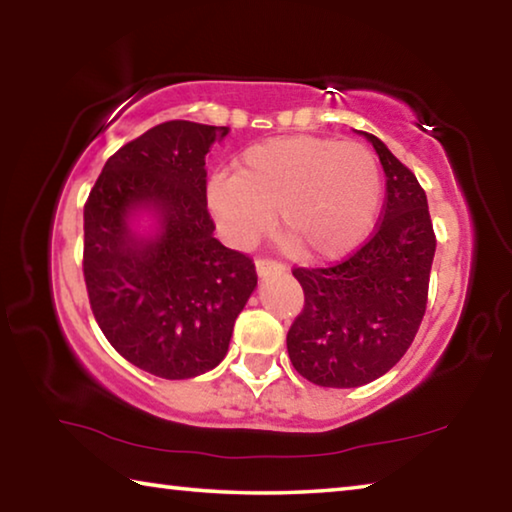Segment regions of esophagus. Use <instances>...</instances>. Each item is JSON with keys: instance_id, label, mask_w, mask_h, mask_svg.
<instances>
[{"instance_id": "1", "label": "esophagus", "mask_w": 512, "mask_h": 512, "mask_svg": "<svg viewBox=\"0 0 512 512\" xmlns=\"http://www.w3.org/2000/svg\"><path fill=\"white\" fill-rule=\"evenodd\" d=\"M255 268H257V275L259 277H266V275H271V273H284V264L273 262V259H257Z\"/></svg>"}]
</instances>
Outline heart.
Listing matches in <instances>:
<instances>
[{"instance_id":"b5f03b06","label":"heart","mask_w":512,"mask_h":512,"mask_svg":"<svg viewBox=\"0 0 512 512\" xmlns=\"http://www.w3.org/2000/svg\"><path fill=\"white\" fill-rule=\"evenodd\" d=\"M207 207L235 246H253L273 228L275 210L293 244L311 259H339L375 228L379 164L366 146L316 135L257 142L239 171L207 180Z\"/></svg>"}]
</instances>
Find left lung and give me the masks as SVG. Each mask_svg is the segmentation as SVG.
Segmentation results:
<instances>
[{
	"label": "left lung",
	"instance_id": "obj_1",
	"mask_svg": "<svg viewBox=\"0 0 512 512\" xmlns=\"http://www.w3.org/2000/svg\"><path fill=\"white\" fill-rule=\"evenodd\" d=\"M386 205L377 232L345 262L296 268L305 309L287 334L289 359L311 384L354 388L386 375L413 343L427 309L436 237L418 178L379 137Z\"/></svg>",
	"mask_w": 512,
	"mask_h": 512
}]
</instances>
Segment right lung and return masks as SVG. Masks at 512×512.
I'll return each instance as SVG.
<instances>
[{"mask_svg":"<svg viewBox=\"0 0 512 512\" xmlns=\"http://www.w3.org/2000/svg\"><path fill=\"white\" fill-rule=\"evenodd\" d=\"M228 126L164 121L106 162L83 210V275L112 348L162 379L219 366L257 287L214 237L205 155Z\"/></svg>","mask_w":512,"mask_h":512,"instance_id":"1","label":"right lung"}]
</instances>
